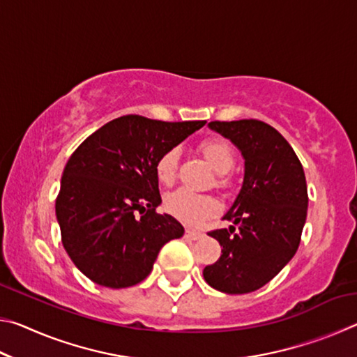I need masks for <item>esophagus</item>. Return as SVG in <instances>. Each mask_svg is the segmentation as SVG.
I'll list each match as a JSON object with an SVG mask.
<instances>
[{
    "label": "esophagus",
    "mask_w": 357,
    "mask_h": 357,
    "mask_svg": "<svg viewBox=\"0 0 357 357\" xmlns=\"http://www.w3.org/2000/svg\"><path fill=\"white\" fill-rule=\"evenodd\" d=\"M184 236H185L187 239L197 241V239H200V238L203 236V233H200V231H193V229H185V234H184Z\"/></svg>",
    "instance_id": "1"
}]
</instances>
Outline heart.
I'll use <instances>...</instances> for the list:
<instances>
[{
    "label": "heart",
    "mask_w": 357,
    "mask_h": 357,
    "mask_svg": "<svg viewBox=\"0 0 357 357\" xmlns=\"http://www.w3.org/2000/svg\"><path fill=\"white\" fill-rule=\"evenodd\" d=\"M200 151L217 173L225 174L234 167V151L231 144L223 138L204 140L200 144ZM178 159L179 151L176 148L165 151L159 157L155 164V173L162 184L172 185L174 183L178 174ZM222 183H225V179H222ZM165 209L174 219L181 220L185 225L195 227L219 213L220 204L214 197L181 187L165 197Z\"/></svg>",
    "instance_id": "b5f03b06"
}]
</instances>
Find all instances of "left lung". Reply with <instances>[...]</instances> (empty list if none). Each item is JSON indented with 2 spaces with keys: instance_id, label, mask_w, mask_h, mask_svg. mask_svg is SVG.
Masks as SVG:
<instances>
[{
  "instance_id": "left-lung-1",
  "label": "left lung",
  "mask_w": 357,
  "mask_h": 357,
  "mask_svg": "<svg viewBox=\"0 0 357 357\" xmlns=\"http://www.w3.org/2000/svg\"><path fill=\"white\" fill-rule=\"evenodd\" d=\"M209 128L241 151L244 183L225 214L238 228L209 233L222 255L203 277L222 293H250L273 280L298 250L309 206L304 168L285 138L263 121H211Z\"/></svg>"
}]
</instances>
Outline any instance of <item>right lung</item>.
<instances>
[{"instance_id": "1", "label": "right lung", "mask_w": 357, "mask_h": 357, "mask_svg": "<svg viewBox=\"0 0 357 357\" xmlns=\"http://www.w3.org/2000/svg\"><path fill=\"white\" fill-rule=\"evenodd\" d=\"M206 121L165 123L126 114L89 135L64 167L56 219L66 252L82 273L108 288L146 279L168 241L184 227L162 203L155 164Z\"/></svg>"}]
</instances>
